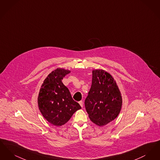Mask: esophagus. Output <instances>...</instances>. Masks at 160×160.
Returning a JSON list of instances; mask_svg holds the SVG:
<instances>
[{
  "label": "esophagus",
  "instance_id": "obj_1",
  "mask_svg": "<svg viewBox=\"0 0 160 160\" xmlns=\"http://www.w3.org/2000/svg\"><path fill=\"white\" fill-rule=\"evenodd\" d=\"M78 103H79V104L80 105V106L82 107H83V101H79V102H78Z\"/></svg>",
  "mask_w": 160,
  "mask_h": 160
}]
</instances>
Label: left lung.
I'll return each instance as SVG.
<instances>
[{
    "label": "left lung",
    "mask_w": 160,
    "mask_h": 160,
    "mask_svg": "<svg viewBox=\"0 0 160 160\" xmlns=\"http://www.w3.org/2000/svg\"><path fill=\"white\" fill-rule=\"evenodd\" d=\"M122 104L121 93L113 77L102 69L93 70L91 88L84 101L92 122L106 125L116 118Z\"/></svg>",
    "instance_id": "1"
}]
</instances>
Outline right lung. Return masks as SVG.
Listing matches in <instances>:
<instances>
[{
	"instance_id": "obj_1",
	"label": "right lung",
	"mask_w": 160,
	"mask_h": 160,
	"mask_svg": "<svg viewBox=\"0 0 160 160\" xmlns=\"http://www.w3.org/2000/svg\"><path fill=\"white\" fill-rule=\"evenodd\" d=\"M69 72L62 68L53 71L44 80L39 92L38 104L41 114L48 122L58 127L66 123L81 108L62 82Z\"/></svg>"
}]
</instances>
